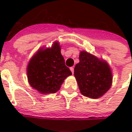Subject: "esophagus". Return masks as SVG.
<instances>
[{"label":"esophagus","mask_w":132,"mask_h":132,"mask_svg":"<svg viewBox=\"0 0 132 132\" xmlns=\"http://www.w3.org/2000/svg\"><path fill=\"white\" fill-rule=\"evenodd\" d=\"M70 70H71L72 73H74V68H73V67H71V68H70Z\"/></svg>","instance_id":"esophagus-1"}]
</instances>
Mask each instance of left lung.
I'll use <instances>...</instances> for the list:
<instances>
[{
	"label": "left lung",
	"mask_w": 132,
	"mask_h": 132,
	"mask_svg": "<svg viewBox=\"0 0 132 132\" xmlns=\"http://www.w3.org/2000/svg\"><path fill=\"white\" fill-rule=\"evenodd\" d=\"M74 76L81 93L90 98H98L111 87L112 75L109 64L86 51H81Z\"/></svg>",
	"instance_id": "obj_1"
}]
</instances>
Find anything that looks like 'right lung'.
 Segmentation results:
<instances>
[{"label": "right lung", "instance_id": "right-lung-1", "mask_svg": "<svg viewBox=\"0 0 132 132\" xmlns=\"http://www.w3.org/2000/svg\"><path fill=\"white\" fill-rule=\"evenodd\" d=\"M70 75L72 73L65 65L57 42H54L51 48L39 49L27 67L29 84L43 94L56 93L64 80Z\"/></svg>", "mask_w": 132, "mask_h": 132}]
</instances>
